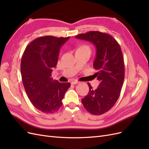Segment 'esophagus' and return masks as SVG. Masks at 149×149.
<instances>
[{"instance_id": "34e87169", "label": "esophagus", "mask_w": 149, "mask_h": 149, "mask_svg": "<svg viewBox=\"0 0 149 149\" xmlns=\"http://www.w3.org/2000/svg\"><path fill=\"white\" fill-rule=\"evenodd\" d=\"M79 83V81H77V80H74V81H71L72 84H76Z\"/></svg>"}]
</instances>
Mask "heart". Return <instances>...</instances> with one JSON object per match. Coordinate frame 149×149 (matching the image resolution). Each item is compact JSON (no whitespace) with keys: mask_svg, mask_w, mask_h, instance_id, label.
Listing matches in <instances>:
<instances>
[{"mask_svg":"<svg viewBox=\"0 0 149 149\" xmlns=\"http://www.w3.org/2000/svg\"><path fill=\"white\" fill-rule=\"evenodd\" d=\"M80 48H86V49H90V48H89V47L88 45H84V46H83V47H81Z\"/></svg>","mask_w":149,"mask_h":149,"instance_id":"obj_1","label":"heart"}]
</instances>
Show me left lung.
I'll return each mask as SVG.
<instances>
[{"mask_svg":"<svg viewBox=\"0 0 149 149\" xmlns=\"http://www.w3.org/2000/svg\"><path fill=\"white\" fill-rule=\"evenodd\" d=\"M75 38L91 42L96 48L93 66L101 83L96 89L88 83L89 93L81 102L91 114L101 115L114 106L120 96L125 74L123 52L118 42L107 33L90 31Z\"/></svg>","mask_w":149,"mask_h":149,"instance_id":"left-lung-1","label":"left lung"}]
</instances>
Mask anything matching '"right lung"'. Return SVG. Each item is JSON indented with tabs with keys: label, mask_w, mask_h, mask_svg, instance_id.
Listing matches in <instances>:
<instances>
[{
	"label": "right lung",
	"mask_w": 149,
	"mask_h": 149,
	"mask_svg": "<svg viewBox=\"0 0 149 149\" xmlns=\"http://www.w3.org/2000/svg\"><path fill=\"white\" fill-rule=\"evenodd\" d=\"M70 37H40L26 47L22 57V79L27 96L35 108L44 113L59 110L71 84L60 83L52 78L58 63L60 49Z\"/></svg>",
	"instance_id": "right-lung-1"
}]
</instances>
